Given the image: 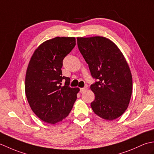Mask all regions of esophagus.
<instances>
[{"label":"esophagus","instance_id":"1","mask_svg":"<svg viewBox=\"0 0 154 154\" xmlns=\"http://www.w3.org/2000/svg\"><path fill=\"white\" fill-rule=\"evenodd\" d=\"M87 87H83V88H81L80 89V92L81 93H84L85 92V91H87Z\"/></svg>","mask_w":154,"mask_h":154}]
</instances>
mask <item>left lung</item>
<instances>
[{"label":"left lung","instance_id":"left-lung-1","mask_svg":"<svg viewBox=\"0 0 154 154\" xmlns=\"http://www.w3.org/2000/svg\"><path fill=\"white\" fill-rule=\"evenodd\" d=\"M79 50L97 79L91 85L94 100L93 112L102 119L113 120L122 115L132 96V77L127 61L117 45L103 36L78 37Z\"/></svg>","mask_w":154,"mask_h":154}]
</instances>
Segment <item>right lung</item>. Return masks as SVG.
I'll list each match as a JSON object with an SVG mask.
<instances>
[{"label": "right lung", "instance_id": "1", "mask_svg": "<svg viewBox=\"0 0 154 154\" xmlns=\"http://www.w3.org/2000/svg\"><path fill=\"white\" fill-rule=\"evenodd\" d=\"M74 37H55L36 48L29 62L25 78V93L32 111L51 124L68 115L79 88H71L70 79L62 76L63 60L76 44ZM66 80L61 86L62 80Z\"/></svg>", "mask_w": 154, "mask_h": 154}]
</instances>
